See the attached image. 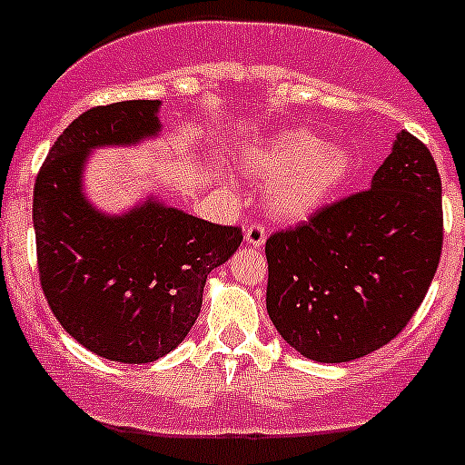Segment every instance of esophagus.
<instances>
[{"instance_id": "obj_1", "label": "esophagus", "mask_w": 465, "mask_h": 465, "mask_svg": "<svg viewBox=\"0 0 465 465\" xmlns=\"http://www.w3.org/2000/svg\"><path fill=\"white\" fill-rule=\"evenodd\" d=\"M245 242L252 247H262L266 242V229L262 224H250L245 229Z\"/></svg>"}]
</instances>
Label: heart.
I'll use <instances>...</instances> for the list:
<instances>
[{
    "label": "heart",
    "instance_id": "1",
    "mask_svg": "<svg viewBox=\"0 0 465 465\" xmlns=\"http://www.w3.org/2000/svg\"><path fill=\"white\" fill-rule=\"evenodd\" d=\"M266 179L263 206L277 223H305L331 202L353 169V155L337 142H321L310 130H284L252 146L241 160Z\"/></svg>",
    "mask_w": 465,
    "mask_h": 465
}]
</instances>
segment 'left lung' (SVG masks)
<instances>
[{"label":"left lung","mask_w":465,"mask_h":465,"mask_svg":"<svg viewBox=\"0 0 465 465\" xmlns=\"http://www.w3.org/2000/svg\"><path fill=\"white\" fill-rule=\"evenodd\" d=\"M442 188L427 146L401 130L371 188L266 241V310L314 362H349L392 341L436 275Z\"/></svg>","instance_id":"left-lung-1"}]
</instances>
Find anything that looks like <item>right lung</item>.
Here are the masks:
<instances>
[{
	"instance_id": "1",
	"label": "right lung",
	"mask_w": 465,
	"mask_h": 465,
	"mask_svg": "<svg viewBox=\"0 0 465 465\" xmlns=\"http://www.w3.org/2000/svg\"><path fill=\"white\" fill-rule=\"evenodd\" d=\"M160 101L77 116L34 185L38 275L52 314L91 353L144 364L176 349L202 310L206 277L238 250V227L199 220L151 194L112 215L84 194L91 151L158 137Z\"/></svg>"
}]
</instances>
